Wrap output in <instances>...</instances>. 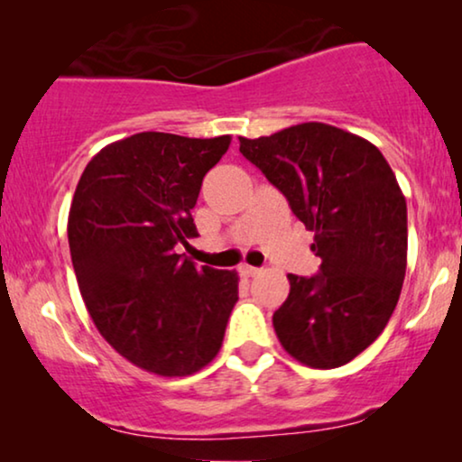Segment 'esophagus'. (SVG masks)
Returning a JSON list of instances; mask_svg holds the SVG:
<instances>
[{
	"label": "esophagus",
	"instance_id": "1",
	"mask_svg": "<svg viewBox=\"0 0 462 462\" xmlns=\"http://www.w3.org/2000/svg\"><path fill=\"white\" fill-rule=\"evenodd\" d=\"M239 273H242L244 277H256L258 273H261V269L250 267V264H242V267H239Z\"/></svg>",
	"mask_w": 462,
	"mask_h": 462
}]
</instances>
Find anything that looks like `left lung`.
<instances>
[{
	"label": "left lung",
	"mask_w": 462,
	"mask_h": 462,
	"mask_svg": "<svg viewBox=\"0 0 462 462\" xmlns=\"http://www.w3.org/2000/svg\"><path fill=\"white\" fill-rule=\"evenodd\" d=\"M239 151L286 195L321 258L318 275H288L277 338L309 368L349 364L384 330L406 275L408 210L393 170L365 138L319 122L239 136Z\"/></svg>",
	"instance_id": "left-lung-1"
}]
</instances>
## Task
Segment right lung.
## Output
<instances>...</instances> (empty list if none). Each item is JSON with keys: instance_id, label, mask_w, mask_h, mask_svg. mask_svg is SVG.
Here are the masks:
<instances>
[{"instance_id": "add662e5", "label": "right lung", "mask_w": 462, "mask_h": 462, "mask_svg": "<svg viewBox=\"0 0 462 462\" xmlns=\"http://www.w3.org/2000/svg\"><path fill=\"white\" fill-rule=\"evenodd\" d=\"M231 136L141 132L88 163L69 210L79 292L103 338L138 368L189 376L220 351L237 302L236 271L195 267L191 210Z\"/></svg>"}]
</instances>
